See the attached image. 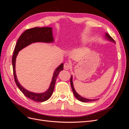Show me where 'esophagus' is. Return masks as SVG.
Listing matches in <instances>:
<instances>
[{
    "mask_svg": "<svg viewBox=\"0 0 129 129\" xmlns=\"http://www.w3.org/2000/svg\"><path fill=\"white\" fill-rule=\"evenodd\" d=\"M71 64H70L69 63H65L64 64V66H63V67H64V69L65 70H68L70 69V68H71Z\"/></svg>",
    "mask_w": 129,
    "mask_h": 129,
    "instance_id": "esophagus-1",
    "label": "esophagus"
}]
</instances>
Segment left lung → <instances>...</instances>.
I'll use <instances>...</instances> for the list:
<instances>
[{"label": "left lung", "instance_id": "left-lung-1", "mask_svg": "<svg viewBox=\"0 0 129 129\" xmlns=\"http://www.w3.org/2000/svg\"><path fill=\"white\" fill-rule=\"evenodd\" d=\"M105 38H106L107 39H108V40L111 41V42H115V41H114V40L113 39H112L110 36H109V34H108L107 33H105ZM70 81H71V87H72V89L73 92V93H74V96H75V97H76V98L78 100H79V101H81V102H91V101H96V100H97V99H94V100L88 99H85V98H84V97H83L81 96L80 95L78 94V93L76 92V91H75V89H74V85H73V76H71V80H70Z\"/></svg>", "mask_w": 129, "mask_h": 129}]
</instances>
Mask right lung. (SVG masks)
<instances>
[{"mask_svg": "<svg viewBox=\"0 0 129 129\" xmlns=\"http://www.w3.org/2000/svg\"><path fill=\"white\" fill-rule=\"evenodd\" d=\"M53 41L54 38L53 37L52 27H34V28L26 30L21 35L18 40L14 50L12 62L15 82L16 83L17 87L20 90V91L27 98L34 101L35 102H44V101L48 100L51 97L54 91V87H55L56 78L59 73L63 69V63L61 64L54 71L52 82L47 90L43 93H34L29 91L25 89L18 82L16 73H15L16 57L20 50L26 47V46L32 44V43L38 42L50 43Z\"/></svg>", "mask_w": 129, "mask_h": 129, "instance_id": "add662e5", "label": "right lung"}]
</instances>
